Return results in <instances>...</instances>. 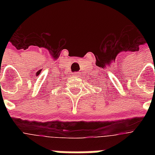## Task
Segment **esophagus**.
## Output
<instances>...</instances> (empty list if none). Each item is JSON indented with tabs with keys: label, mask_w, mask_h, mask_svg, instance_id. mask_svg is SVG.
<instances>
[{
	"label": "esophagus",
	"mask_w": 155,
	"mask_h": 155,
	"mask_svg": "<svg viewBox=\"0 0 155 155\" xmlns=\"http://www.w3.org/2000/svg\"><path fill=\"white\" fill-rule=\"evenodd\" d=\"M73 76H74V77H79V76H80V74H79L78 72H74V74H73Z\"/></svg>",
	"instance_id": "obj_1"
}]
</instances>
